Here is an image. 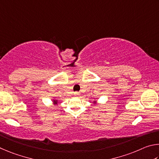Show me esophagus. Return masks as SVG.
<instances>
[{
	"instance_id": "1",
	"label": "esophagus",
	"mask_w": 159,
	"mask_h": 159,
	"mask_svg": "<svg viewBox=\"0 0 159 159\" xmlns=\"http://www.w3.org/2000/svg\"><path fill=\"white\" fill-rule=\"evenodd\" d=\"M74 96H80V93H79V92H75L74 93Z\"/></svg>"
}]
</instances>
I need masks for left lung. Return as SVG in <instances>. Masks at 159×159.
<instances>
[{
	"label": "left lung",
	"mask_w": 159,
	"mask_h": 159,
	"mask_svg": "<svg viewBox=\"0 0 159 159\" xmlns=\"http://www.w3.org/2000/svg\"><path fill=\"white\" fill-rule=\"evenodd\" d=\"M93 103L94 105H96V104H97V101H93Z\"/></svg>",
	"instance_id": "left-lung-1"
}]
</instances>
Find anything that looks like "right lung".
<instances>
[{
  "label": "right lung",
  "instance_id": "obj_1",
  "mask_svg": "<svg viewBox=\"0 0 159 159\" xmlns=\"http://www.w3.org/2000/svg\"><path fill=\"white\" fill-rule=\"evenodd\" d=\"M52 103H53V105H58V104L59 103V101H58V100H57V99H55L54 98H52Z\"/></svg>",
  "mask_w": 159,
  "mask_h": 159
}]
</instances>
